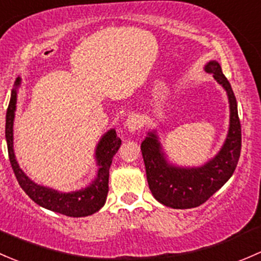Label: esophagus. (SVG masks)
<instances>
[{"label": "esophagus", "mask_w": 261, "mask_h": 261, "mask_svg": "<svg viewBox=\"0 0 261 261\" xmlns=\"http://www.w3.org/2000/svg\"><path fill=\"white\" fill-rule=\"evenodd\" d=\"M141 125H142L141 118L136 114L129 115V117L127 118V120H125V127H127V129L129 132H137L139 128H141Z\"/></svg>", "instance_id": "34e87169"}]
</instances>
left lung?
<instances>
[{
  "mask_svg": "<svg viewBox=\"0 0 261 261\" xmlns=\"http://www.w3.org/2000/svg\"><path fill=\"white\" fill-rule=\"evenodd\" d=\"M205 70L214 75L229 98V132L219 153L201 167H178L167 161L154 130L148 132L141 144L150 192L167 207L192 208L202 205L229 181L240 157L241 125L233 91L217 61H208Z\"/></svg>",
  "mask_w": 261,
  "mask_h": 261,
  "instance_id": "left-lung-1",
  "label": "left lung"
}]
</instances>
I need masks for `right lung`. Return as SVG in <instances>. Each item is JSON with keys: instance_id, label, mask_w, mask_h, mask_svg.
<instances>
[{"instance_id": "right-lung-1", "label": "right lung", "mask_w": 261, "mask_h": 261, "mask_svg": "<svg viewBox=\"0 0 261 261\" xmlns=\"http://www.w3.org/2000/svg\"><path fill=\"white\" fill-rule=\"evenodd\" d=\"M21 84V77L15 82V88L11 91V99L6 113V142L11 167L17 178L21 189L34 202L47 210L59 212L70 217H84L93 215L104 206L108 195L109 168L113 157L119 149L122 141L117 137L114 129L107 132L99 141L95 149V160L98 172L94 181L88 187L72 192H59V191L40 186L31 181L25 172L20 168L13 152V119H15L16 103H17V88Z\"/></svg>"}]
</instances>
